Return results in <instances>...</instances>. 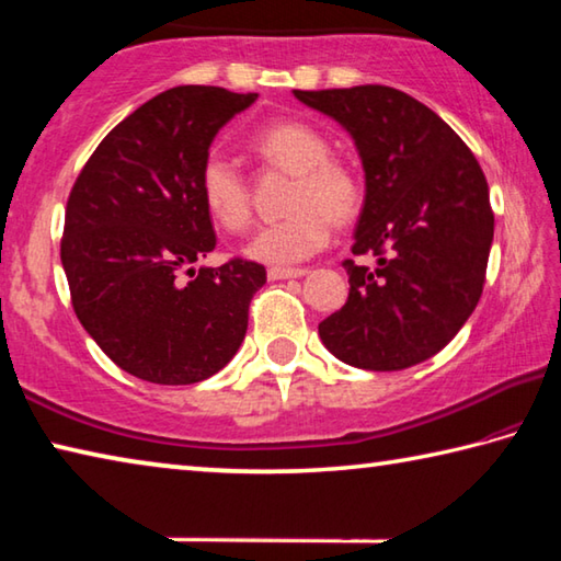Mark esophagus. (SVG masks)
<instances>
[{"instance_id":"1","label":"esophagus","mask_w":561,"mask_h":561,"mask_svg":"<svg viewBox=\"0 0 561 561\" xmlns=\"http://www.w3.org/2000/svg\"><path fill=\"white\" fill-rule=\"evenodd\" d=\"M309 270H291V267H270L267 277L274 282V279H299L307 274Z\"/></svg>"}]
</instances>
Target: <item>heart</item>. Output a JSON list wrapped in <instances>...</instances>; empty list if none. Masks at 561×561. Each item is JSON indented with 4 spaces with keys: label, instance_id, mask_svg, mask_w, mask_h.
<instances>
[{
    "label": "heart",
    "instance_id": "obj_1",
    "mask_svg": "<svg viewBox=\"0 0 561 561\" xmlns=\"http://www.w3.org/2000/svg\"><path fill=\"white\" fill-rule=\"evenodd\" d=\"M252 148L272 165L294 173V183L287 197L291 213L277 222L262 225L244 244V254L274 267H289L314 257L329 242L334 220H351L360 210V178L354 168L331 160L324 133L301 121L272 123L252 138ZM197 187L207 215L222 230H244L250 222V193L232 160L217 153L207 156Z\"/></svg>",
    "mask_w": 561,
    "mask_h": 561
}]
</instances>
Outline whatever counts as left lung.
Instances as JSON below:
<instances>
[{"label": "left lung", "instance_id": "obj_1", "mask_svg": "<svg viewBox=\"0 0 561 561\" xmlns=\"http://www.w3.org/2000/svg\"><path fill=\"white\" fill-rule=\"evenodd\" d=\"M334 118L358 150L366 197L354 254L344 260L348 299L319 324L339 360L401 371L438 354L478 307L495 215L488 180L458 133L391 87L294 91Z\"/></svg>", "mask_w": 561, "mask_h": 561}]
</instances>
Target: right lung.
<instances>
[{"mask_svg": "<svg viewBox=\"0 0 561 561\" xmlns=\"http://www.w3.org/2000/svg\"><path fill=\"white\" fill-rule=\"evenodd\" d=\"M257 93L178 87L113 128L76 178L66 205L61 264L73 311L123 371L187 386L230 364L247 334L250 301L267 272L215 250L201 201L203 160L217 133ZM188 270L190 283L179 282Z\"/></svg>", "mask_w": 561, "mask_h": 561, "instance_id": "right-lung-1", "label": "right lung"}]
</instances>
